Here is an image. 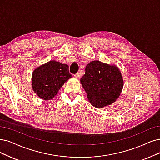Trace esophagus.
<instances>
[{"mask_svg": "<svg viewBox=\"0 0 160 160\" xmlns=\"http://www.w3.org/2000/svg\"><path fill=\"white\" fill-rule=\"evenodd\" d=\"M80 74L79 72H78V73H76V74H74V77H75V78H80Z\"/></svg>", "mask_w": 160, "mask_h": 160, "instance_id": "esophagus-1", "label": "esophagus"}]
</instances>
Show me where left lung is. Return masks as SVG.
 I'll return each mask as SVG.
<instances>
[{
	"label": "left lung",
	"instance_id": "obj_1",
	"mask_svg": "<svg viewBox=\"0 0 160 160\" xmlns=\"http://www.w3.org/2000/svg\"><path fill=\"white\" fill-rule=\"evenodd\" d=\"M80 82L89 102L96 108L115 102L123 87V79L118 67L99 61H91L86 65Z\"/></svg>",
	"mask_w": 160,
	"mask_h": 160
}]
</instances>
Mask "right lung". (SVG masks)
<instances>
[{"mask_svg":"<svg viewBox=\"0 0 160 160\" xmlns=\"http://www.w3.org/2000/svg\"><path fill=\"white\" fill-rule=\"evenodd\" d=\"M70 78L72 74L69 73L67 64L51 61L35 69L32 73V86L40 98L51 100Z\"/></svg>","mask_w":160,"mask_h":160,"instance_id":"obj_1","label":"right lung"}]
</instances>
